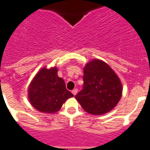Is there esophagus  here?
Returning a JSON list of instances; mask_svg holds the SVG:
<instances>
[{
	"instance_id": "obj_1",
	"label": "esophagus",
	"mask_w": 150,
	"mask_h": 150,
	"mask_svg": "<svg viewBox=\"0 0 150 150\" xmlns=\"http://www.w3.org/2000/svg\"><path fill=\"white\" fill-rule=\"evenodd\" d=\"M77 92H78V89H73L72 92H71V93H72L73 95H74V96H75V95L77 94Z\"/></svg>"
}]
</instances>
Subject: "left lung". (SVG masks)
<instances>
[{
    "label": "left lung",
    "instance_id": "obj_1",
    "mask_svg": "<svg viewBox=\"0 0 150 150\" xmlns=\"http://www.w3.org/2000/svg\"><path fill=\"white\" fill-rule=\"evenodd\" d=\"M83 89L75 96L89 114L101 115L113 110L122 96V84L106 62L93 59L83 68Z\"/></svg>",
    "mask_w": 150,
    "mask_h": 150
}]
</instances>
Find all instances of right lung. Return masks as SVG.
I'll use <instances>...</instances> for the list:
<instances>
[{"label":"right lung","instance_id":"right-lung-1","mask_svg":"<svg viewBox=\"0 0 150 150\" xmlns=\"http://www.w3.org/2000/svg\"><path fill=\"white\" fill-rule=\"evenodd\" d=\"M72 96L74 95L66 89L63 79L58 77L57 67L40 69L28 89L29 102L41 113H56L64 103Z\"/></svg>","mask_w":150,"mask_h":150}]
</instances>
